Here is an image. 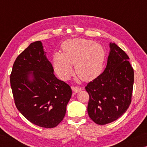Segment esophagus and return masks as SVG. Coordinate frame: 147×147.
Wrapping results in <instances>:
<instances>
[{
  "label": "esophagus",
  "mask_w": 147,
  "mask_h": 147,
  "mask_svg": "<svg viewBox=\"0 0 147 147\" xmlns=\"http://www.w3.org/2000/svg\"><path fill=\"white\" fill-rule=\"evenodd\" d=\"M72 89H73V91L74 92V93H78V92L82 90V88H80V87H72Z\"/></svg>",
  "instance_id": "34e87169"
}]
</instances>
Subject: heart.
<instances>
[{
    "mask_svg": "<svg viewBox=\"0 0 147 147\" xmlns=\"http://www.w3.org/2000/svg\"><path fill=\"white\" fill-rule=\"evenodd\" d=\"M63 53H55L53 64L54 71L63 80L75 73L84 81H91L100 75L105 60V51L101 45L89 39L74 38L64 41Z\"/></svg>",
    "mask_w": 147,
    "mask_h": 147,
    "instance_id": "obj_1",
    "label": "heart"
}]
</instances>
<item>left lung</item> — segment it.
I'll return each mask as SVG.
<instances>
[{
	"instance_id": "left-lung-1",
	"label": "left lung",
	"mask_w": 147,
	"mask_h": 147,
	"mask_svg": "<svg viewBox=\"0 0 147 147\" xmlns=\"http://www.w3.org/2000/svg\"><path fill=\"white\" fill-rule=\"evenodd\" d=\"M106 69L88 84V115L94 123L104 125L116 121L131 103L134 81L129 57L115 43H109Z\"/></svg>"
}]
</instances>
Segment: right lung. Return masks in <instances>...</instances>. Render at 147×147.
I'll list each match as a JSON object with an SVG mask.
<instances>
[{"instance_id":"1","label":"right lung","mask_w":147,"mask_h":147,"mask_svg":"<svg viewBox=\"0 0 147 147\" xmlns=\"http://www.w3.org/2000/svg\"><path fill=\"white\" fill-rule=\"evenodd\" d=\"M46 53L41 41L30 45L14 62L10 84L22 115L36 125L52 128L63 120L72 90L54 75Z\"/></svg>"}]
</instances>
